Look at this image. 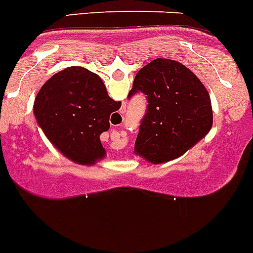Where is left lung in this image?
<instances>
[{"label": "left lung", "instance_id": "1", "mask_svg": "<svg viewBox=\"0 0 253 253\" xmlns=\"http://www.w3.org/2000/svg\"><path fill=\"white\" fill-rule=\"evenodd\" d=\"M146 95L134 154L152 164L178 158L202 141L212 126L211 100L199 78L181 63L158 58L144 65L128 97Z\"/></svg>", "mask_w": 253, "mask_h": 253}]
</instances>
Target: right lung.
Instances as JSON below:
<instances>
[{"mask_svg": "<svg viewBox=\"0 0 253 253\" xmlns=\"http://www.w3.org/2000/svg\"><path fill=\"white\" fill-rule=\"evenodd\" d=\"M121 107L107 94L101 78L83 67H69L44 83L33 114L46 138L63 156L94 166L106 156L100 134L110 128V115Z\"/></svg>", "mask_w": 253, "mask_h": 253, "instance_id": "add662e5", "label": "right lung"}]
</instances>
